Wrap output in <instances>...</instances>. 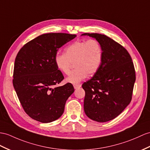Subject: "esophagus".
Returning a JSON list of instances; mask_svg holds the SVG:
<instances>
[{
    "mask_svg": "<svg viewBox=\"0 0 150 150\" xmlns=\"http://www.w3.org/2000/svg\"><path fill=\"white\" fill-rule=\"evenodd\" d=\"M81 86V85H74V89H77L78 88H80Z\"/></svg>",
    "mask_w": 150,
    "mask_h": 150,
    "instance_id": "esophagus-1",
    "label": "esophagus"
}]
</instances>
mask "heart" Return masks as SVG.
Listing matches in <instances>:
<instances>
[{"label":"heart","mask_w":150,"mask_h":150,"mask_svg":"<svg viewBox=\"0 0 150 150\" xmlns=\"http://www.w3.org/2000/svg\"><path fill=\"white\" fill-rule=\"evenodd\" d=\"M103 60V47L96 39L76 41L65 48L64 53H58L54 58L57 68L65 74L70 73L74 62L76 69L66 78L67 83L74 85L85 79L88 74H96Z\"/></svg>","instance_id":"1"}]
</instances>
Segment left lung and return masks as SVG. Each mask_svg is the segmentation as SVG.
Listing matches in <instances>:
<instances>
[{
    "mask_svg": "<svg viewBox=\"0 0 150 150\" xmlns=\"http://www.w3.org/2000/svg\"><path fill=\"white\" fill-rule=\"evenodd\" d=\"M99 42L103 60L99 69L82 85L85 91L84 111L91 120L106 122L115 118L132 99L136 72L127 50L108 36L85 33Z\"/></svg>",
    "mask_w": 150,
    "mask_h": 150,
    "instance_id": "8db88e82",
    "label": "left lung"
}]
</instances>
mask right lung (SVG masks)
Masks as SVG:
<instances>
[{"label":"right lung","mask_w":150,"mask_h":150,"mask_svg":"<svg viewBox=\"0 0 150 150\" xmlns=\"http://www.w3.org/2000/svg\"><path fill=\"white\" fill-rule=\"evenodd\" d=\"M75 34L49 33L21 47L14 62L13 86L25 112L41 123L59 118L68 98L74 92L71 83L55 87L64 79L54 58L57 52Z\"/></svg>","instance_id":"add662e5"}]
</instances>
